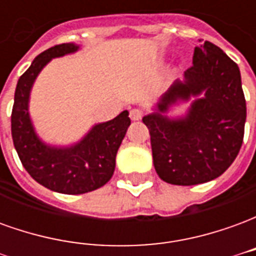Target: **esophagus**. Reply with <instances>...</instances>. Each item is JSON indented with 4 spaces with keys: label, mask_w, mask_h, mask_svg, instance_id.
Returning <instances> with one entry per match:
<instances>
[{
    "label": "esophagus",
    "mask_w": 256,
    "mask_h": 256,
    "mask_svg": "<svg viewBox=\"0 0 256 256\" xmlns=\"http://www.w3.org/2000/svg\"><path fill=\"white\" fill-rule=\"evenodd\" d=\"M141 118H142V111L138 110V108H134V110L130 111V119L132 120H140Z\"/></svg>",
    "instance_id": "obj_1"
}]
</instances>
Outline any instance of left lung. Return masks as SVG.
I'll return each instance as SVG.
<instances>
[{
    "label": "left lung",
    "instance_id": "1",
    "mask_svg": "<svg viewBox=\"0 0 256 256\" xmlns=\"http://www.w3.org/2000/svg\"><path fill=\"white\" fill-rule=\"evenodd\" d=\"M184 76L142 122L150 128L158 176L164 182L189 186L220 177L236 159L247 106L237 64L211 42L194 48L193 66ZM192 96L184 117L166 116L172 106Z\"/></svg>",
    "mask_w": 256,
    "mask_h": 256
}]
</instances>
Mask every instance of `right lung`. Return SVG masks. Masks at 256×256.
<instances>
[{
  "label": "right lung",
  "instance_id": "add662e5",
  "mask_svg": "<svg viewBox=\"0 0 256 256\" xmlns=\"http://www.w3.org/2000/svg\"><path fill=\"white\" fill-rule=\"evenodd\" d=\"M79 45L62 44L38 54L18 80L12 110V138L22 164L42 186L66 194H82L104 186L115 172V159L130 126L128 112L97 123L84 138L68 146L44 142L31 122L28 102L38 74L52 58L75 53Z\"/></svg>",
  "mask_w": 256,
  "mask_h": 256
}]
</instances>
